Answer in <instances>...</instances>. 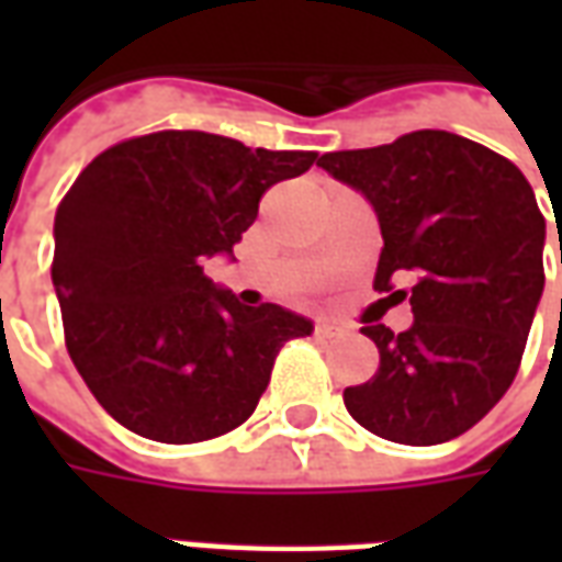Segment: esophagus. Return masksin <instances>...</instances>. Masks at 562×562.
Masks as SVG:
<instances>
[{"instance_id":"esophagus-1","label":"esophagus","mask_w":562,"mask_h":562,"mask_svg":"<svg viewBox=\"0 0 562 562\" xmlns=\"http://www.w3.org/2000/svg\"><path fill=\"white\" fill-rule=\"evenodd\" d=\"M313 334H316V337H337V334H340V328H337V325H330V322H325V318H318Z\"/></svg>"}]
</instances>
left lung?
<instances>
[{
	"label": "left lung",
	"mask_w": 562,
	"mask_h": 562,
	"mask_svg": "<svg viewBox=\"0 0 562 562\" xmlns=\"http://www.w3.org/2000/svg\"><path fill=\"white\" fill-rule=\"evenodd\" d=\"M318 165L373 204L385 240L373 289L385 304L409 297L415 316L401 334L361 328L379 370L342 391L346 409L403 446L467 434L512 385L542 297L544 216L532 186L506 156L439 128L325 153ZM401 272L416 277L409 293L393 289Z\"/></svg>",
	"instance_id": "obj_1"
}]
</instances>
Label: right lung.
Returning a JSON list of instances; mask_svg holds the SVG:
<instances>
[{
	"instance_id": "add662e5",
	"label": "right lung",
	"mask_w": 562,
	"mask_h": 562,
	"mask_svg": "<svg viewBox=\"0 0 562 562\" xmlns=\"http://www.w3.org/2000/svg\"><path fill=\"white\" fill-rule=\"evenodd\" d=\"M313 161L168 128L99 153L59 201L50 277L66 349L132 434L168 446L228 434L256 413L282 346L313 330L277 304H237L201 268L232 256L261 195Z\"/></svg>"
}]
</instances>
